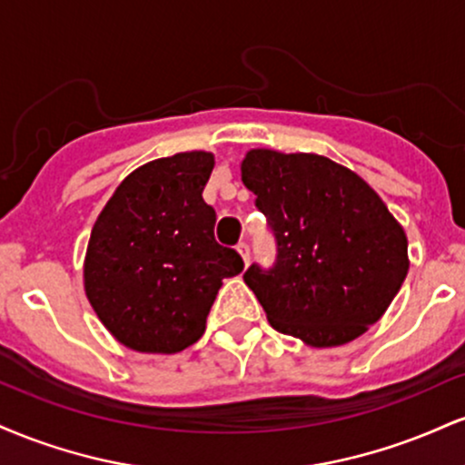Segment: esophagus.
<instances>
[{
    "instance_id": "obj_1",
    "label": "esophagus",
    "mask_w": 465,
    "mask_h": 465,
    "mask_svg": "<svg viewBox=\"0 0 465 465\" xmlns=\"http://www.w3.org/2000/svg\"><path fill=\"white\" fill-rule=\"evenodd\" d=\"M236 249H238L240 258H242V262L249 264V260H251V249H249V244H247V242H240Z\"/></svg>"
}]
</instances>
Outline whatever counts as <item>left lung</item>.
I'll use <instances>...</instances> for the list:
<instances>
[{
    "label": "left lung",
    "instance_id": "8db88e82",
    "mask_svg": "<svg viewBox=\"0 0 465 465\" xmlns=\"http://www.w3.org/2000/svg\"><path fill=\"white\" fill-rule=\"evenodd\" d=\"M240 170L277 244L271 269L244 271L269 323L312 348L367 332L409 271L407 233L381 196L312 153L253 148Z\"/></svg>",
    "mask_w": 465,
    "mask_h": 465
}]
</instances>
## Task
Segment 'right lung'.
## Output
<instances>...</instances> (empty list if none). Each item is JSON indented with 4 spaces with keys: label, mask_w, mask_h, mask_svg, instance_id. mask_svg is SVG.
I'll use <instances>...</instances> for the list:
<instances>
[{
    "label": "right lung",
    "mask_w": 465,
    "mask_h": 465,
    "mask_svg": "<svg viewBox=\"0 0 465 465\" xmlns=\"http://www.w3.org/2000/svg\"><path fill=\"white\" fill-rule=\"evenodd\" d=\"M214 154L154 159L117 185L92 229L84 292L126 348L174 354L205 332L225 277L244 269L214 238L216 212L203 201Z\"/></svg>",
    "instance_id": "1"
}]
</instances>
